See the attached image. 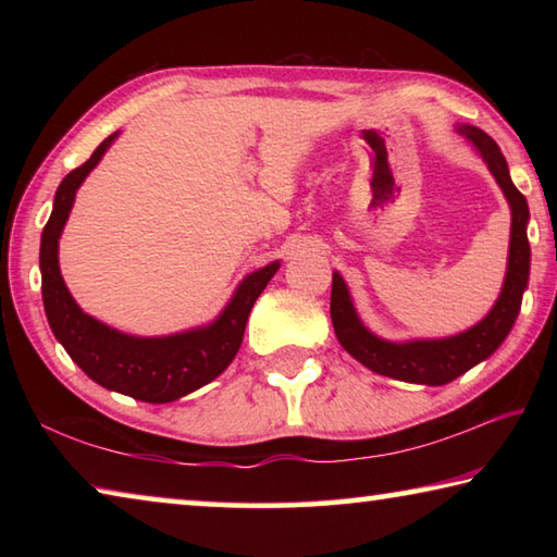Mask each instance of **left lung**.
Listing matches in <instances>:
<instances>
[{"instance_id":"left-lung-1","label":"left lung","mask_w":557,"mask_h":557,"mask_svg":"<svg viewBox=\"0 0 557 557\" xmlns=\"http://www.w3.org/2000/svg\"><path fill=\"white\" fill-rule=\"evenodd\" d=\"M471 145L479 149L484 162L492 169L498 186L504 188L508 203H511V248H508V272L502 289V297L476 326L469 332L437 338V342H408L391 344L373 336L354 312L351 297L338 272L332 280V322L336 338L351 354L356 361L369 366L371 371L388 375V379L422 383V385H445L455 381L457 375L467 373L471 366L492 356L511 326L521 309V297L528 285V270H531V245H528L525 223H528V203L525 196L518 191L508 174V164L502 149L486 132L476 127H459Z\"/></svg>"}]
</instances>
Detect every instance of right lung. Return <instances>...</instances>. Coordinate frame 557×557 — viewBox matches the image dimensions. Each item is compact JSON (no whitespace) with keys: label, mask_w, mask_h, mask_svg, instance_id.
<instances>
[{"label":"right lung","mask_w":557,"mask_h":557,"mask_svg":"<svg viewBox=\"0 0 557 557\" xmlns=\"http://www.w3.org/2000/svg\"><path fill=\"white\" fill-rule=\"evenodd\" d=\"M115 137L117 132L102 139L88 162L75 166L55 191L51 219L41 233L39 265L44 307L55 338L73 361L102 388L125 393L129 398L145 403H172L211 383L215 375L228 369L243 344L250 309L277 272L280 262H272L245 277L243 285L235 289L231 305L211 326L194 329L186 334L137 338L120 334L115 329L100 324L98 319L83 314L61 277L59 238L73 209L75 191Z\"/></svg>","instance_id":"add662e5"}]
</instances>
